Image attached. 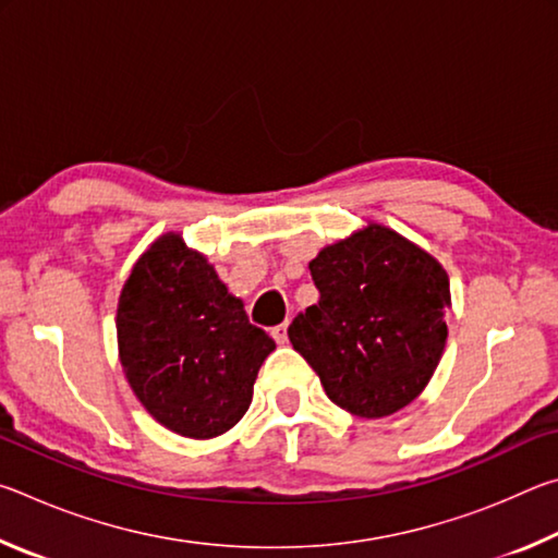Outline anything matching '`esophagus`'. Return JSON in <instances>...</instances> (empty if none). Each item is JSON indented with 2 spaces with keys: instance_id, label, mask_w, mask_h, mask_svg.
<instances>
[{
  "instance_id": "obj_1",
  "label": "esophagus",
  "mask_w": 558,
  "mask_h": 558,
  "mask_svg": "<svg viewBox=\"0 0 558 558\" xmlns=\"http://www.w3.org/2000/svg\"><path fill=\"white\" fill-rule=\"evenodd\" d=\"M270 335H272V339H276L278 344H286V342H288V325L282 323V325H278V327H272Z\"/></svg>"
}]
</instances>
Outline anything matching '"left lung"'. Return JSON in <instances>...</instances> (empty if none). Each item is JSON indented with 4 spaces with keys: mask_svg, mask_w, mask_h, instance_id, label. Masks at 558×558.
Listing matches in <instances>:
<instances>
[{
    "mask_svg": "<svg viewBox=\"0 0 558 558\" xmlns=\"http://www.w3.org/2000/svg\"><path fill=\"white\" fill-rule=\"evenodd\" d=\"M319 302L288 327L329 401L362 418L401 411L430 381L448 339L450 282L440 263L369 223L317 253Z\"/></svg>",
    "mask_w": 558,
    "mask_h": 558,
    "instance_id": "8db88e82",
    "label": "left lung"
}]
</instances>
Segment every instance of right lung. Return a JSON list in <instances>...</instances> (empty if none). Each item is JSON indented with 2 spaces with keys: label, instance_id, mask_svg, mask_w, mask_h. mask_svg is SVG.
<instances>
[{
  "label": "right lung",
  "instance_id": "right-lung-1",
  "mask_svg": "<svg viewBox=\"0 0 558 558\" xmlns=\"http://www.w3.org/2000/svg\"><path fill=\"white\" fill-rule=\"evenodd\" d=\"M120 364L155 421L186 438H216L248 411L276 342L182 235L149 245L118 302Z\"/></svg>",
  "mask_w": 558,
  "mask_h": 558
}]
</instances>
